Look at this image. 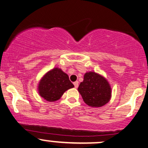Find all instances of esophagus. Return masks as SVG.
Segmentation results:
<instances>
[{"mask_svg":"<svg viewBox=\"0 0 148 148\" xmlns=\"http://www.w3.org/2000/svg\"><path fill=\"white\" fill-rule=\"evenodd\" d=\"M73 84H74L75 87L77 88L78 87V85H79V83H78L77 81H75V82H73Z\"/></svg>","mask_w":148,"mask_h":148,"instance_id":"obj_1","label":"esophagus"}]
</instances>
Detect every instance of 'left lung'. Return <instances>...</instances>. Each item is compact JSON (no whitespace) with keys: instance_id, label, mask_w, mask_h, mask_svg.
Returning <instances> with one entry per match:
<instances>
[{"instance_id":"obj_1","label":"left lung","mask_w":148,"mask_h":148,"mask_svg":"<svg viewBox=\"0 0 148 148\" xmlns=\"http://www.w3.org/2000/svg\"><path fill=\"white\" fill-rule=\"evenodd\" d=\"M83 100L92 107H100L110 100L112 88L108 81L95 72L84 74V80L78 87Z\"/></svg>"}]
</instances>
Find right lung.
<instances>
[{"label": "right lung", "mask_w": 148, "mask_h": 148, "mask_svg": "<svg viewBox=\"0 0 148 148\" xmlns=\"http://www.w3.org/2000/svg\"><path fill=\"white\" fill-rule=\"evenodd\" d=\"M74 85L69 80V75L62 69L55 68L43 75L38 85V91L43 99L49 102L58 100L68 89Z\"/></svg>", "instance_id": "add662e5"}]
</instances>
